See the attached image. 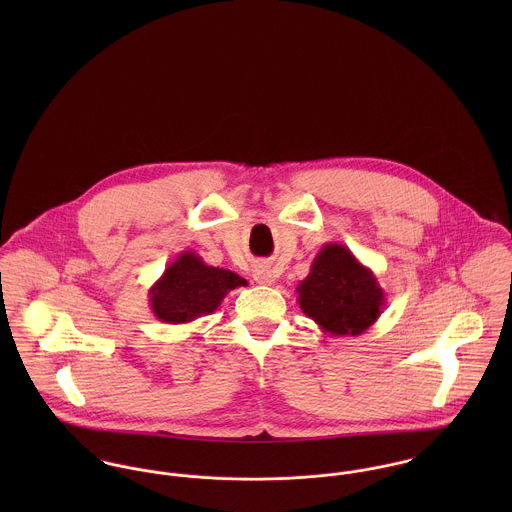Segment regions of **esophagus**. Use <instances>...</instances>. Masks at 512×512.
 I'll use <instances>...</instances> for the list:
<instances>
[{
  "label": "esophagus",
  "instance_id": "34e87169",
  "mask_svg": "<svg viewBox=\"0 0 512 512\" xmlns=\"http://www.w3.org/2000/svg\"><path fill=\"white\" fill-rule=\"evenodd\" d=\"M254 280L262 286H272L276 282V276L268 266H256L254 268Z\"/></svg>",
  "mask_w": 512,
  "mask_h": 512
}]
</instances>
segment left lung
Instances as JSON below:
<instances>
[{
  "label": "left lung",
  "mask_w": 512,
  "mask_h": 512,
  "mask_svg": "<svg viewBox=\"0 0 512 512\" xmlns=\"http://www.w3.org/2000/svg\"><path fill=\"white\" fill-rule=\"evenodd\" d=\"M295 292L301 311L335 337L363 335L386 305L372 270L339 242H327L319 250Z\"/></svg>",
  "instance_id": "obj_1"
}]
</instances>
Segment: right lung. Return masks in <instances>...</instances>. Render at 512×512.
<instances>
[{"label": "right lung", "instance_id": "obj_1", "mask_svg": "<svg viewBox=\"0 0 512 512\" xmlns=\"http://www.w3.org/2000/svg\"><path fill=\"white\" fill-rule=\"evenodd\" d=\"M246 284L238 274L209 266L199 254L185 250L149 288V307L163 323H191L217 311L226 293Z\"/></svg>", "mask_w": 512, "mask_h": 512}]
</instances>
